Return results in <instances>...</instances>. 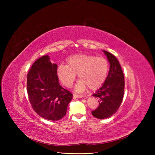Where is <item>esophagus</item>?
I'll use <instances>...</instances> for the list:
<instances>
[{"instance_id":"obj_1","label":"esophagus","mask_w":155,"mask_h":155,"mask_svg":"<svg viewBox=\"0 0 155 155\" xmlns=\"http://www.w3.org/2000/svg\"><path fill=\"white\" fill-rule=\"evenodd\" d=\"M83 96L82 95H77V94H73V99H77V98H82Z\"/></svg>"}]
</instances>
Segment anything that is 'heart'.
<instances>
[{"mask_svg": "<svg viewBox=\"0 0 155 155\" xmlns=\"http://www.w3.org/2000/svg\"><path fill=\"white\" fill-rule=\"evenodd\" d=\"M109 65L104 57L87 54H77L67 60V65L61 64L56 73L63 85L71 87L77 73L80 80L76 85L78 92H82L88 87L92 90L99 88L105 82Z\"/></svg>", "mask_w": 155, "mask_h": 155, "instance_id": "1", "label": "heart"}]
</instances>
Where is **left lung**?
Segmentation results:
<instances>
[{
  "label": "left lung",
  "mask_w": 155,
  "mask_h": 155,
  "mask_svg": "<svg viewBox=\"0 0 155 155\" xmlns=\"http://www.w3.org/2000/svg\"><path fill=\"white\" fill-rule=\"evenodd\" d=\"M110 63L108 76L103 85L93 96L99 99V106L92 111L97 119H106L117 112L123 99L124 77L119 61L115 56L104 50Z\"/></svg>",
  "instance_id": "left-lung-1"
}]
</instances>
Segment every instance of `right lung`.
<instances>
[{
    "label": "right lung",
    "instance_id": "add662e5",
    "mask_svg": "<svg viewBox=\"0 0 155 155\" xmlns=\"http://www.w3.org/2000/svg\"><path fill=\"white\" fill-rule=\"evenodd\" d=\"M57 67L45 55L35 61L27 77V92L32 109L41 117L50 120H58L65 116L73 97L59 84Z\"/></svg>",
    "mask_w": 155,
    "mask_h": 155
}]
</instances>
